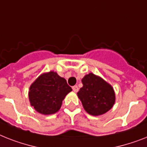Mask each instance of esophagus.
<instances>
[{
	"instance_id": "1",
	"label": "esophagus",
	"mask_w": 147,
	"mask_h": 147,
	"mask_svg": "<svg viewBox=\"0 0 147 147\" xmlns=\"http://www.w3.org/2000/svg\"><path fill=\"white\" fill-rule=\"evenodd\" d=\"M72 89H73V91L74 92H78V90H79V88H78V86H74L72 87Z\"/></svg>"
}]
</instances>
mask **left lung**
I'll list each match as a JSON object with an SVG mask.
<instances>
[{
    "mask_svg": "<svg viewBox=\"0 0 147 147\" xmlns=\"http://www.w3.org/2000/svg\"><path fill=\"white\" fill-rule=\"evenodd\" d=\"M82 87L77 92L83 108L92 116H100L112 108L115 92L111 86L100 76L90 73L82 79Z\"/></svg>",
    "mask_w": 147,
    "mask_h": 147,
    "instance_id": "left-lung-1",
    "label": "left lung"
}]
</instances>
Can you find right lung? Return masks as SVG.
<instances>
[{
    "instance_id": "1",
    "label": "right lung",
    "mask_w": 147,
    "mask_h": 147,
    "mask_svg": "<svg viewBox=\"0 0 147 147\" xmlns=\"http://www.w3.org/2000/svg\"><path fill=\"white\" fill-rule=\"evenodd\" d=\"M72 91L65 78L56 72L41 74L30 86L28 92L31 105L43 115L55 113L61 107L62 100Z\"/></svg>"
}]
</instances>
